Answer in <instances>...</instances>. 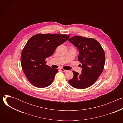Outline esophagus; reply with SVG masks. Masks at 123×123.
Returning <instances> with one entry per match:
<instances>
[{"mask_svg":"<svg viewBox=\"0 0 123 123\" xmlns=\"http://www.w3.org/2000/svg\"><path fill=\"white\" fill-rule=\"evenodd\" d=\"M60 71H61V72H67V70H65V69H63V68H60Z\"/></svg>","mask_w":123,"mask_h":123,"instance_id":"34e87169","label":"esophagus"}]
</instances>
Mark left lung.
I'll use <instances>...</instances> for the list:
<instances>
[{
  "mask_svg": "<svg viewBox=\"0 0 123 123\" xmlns=\"http://www.w3.org/2000/svg\"><path fill=\"white\" fill-rule=\"evenodd\" d=\"M68 41L79 51L78 60L82 64V73L74 71L73 78L68 80L73 87L78 89L87 88L93 85L101 74L105 63V52L95 39L82 37H74Z\"/></svg>",
  "mask_w": 123,
  "mask_h": 123,
  "instance_id": "obj_1",
  "label": "left lung"
}]
</instances>
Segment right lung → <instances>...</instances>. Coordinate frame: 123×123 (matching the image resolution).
<instances>
[{
  "label": "right lung",
  "instance_id": "right-lung-1",
  "mask_svg": "<svg viewBox=\"0 0 123 123\" xmlns=\"http://www.w3.org/2000/svg\"><path fill=\"white\" fill-rule=\"evenodd\" d=\"M69 37L66 34L39 33L28 41L21 55V64L26 76L34 86L43 88L53 82L58 69L47 65L45 60Z\"/></svg>",
  "mask_w": 123,
  "mask_h": 123
}]
</instances>
